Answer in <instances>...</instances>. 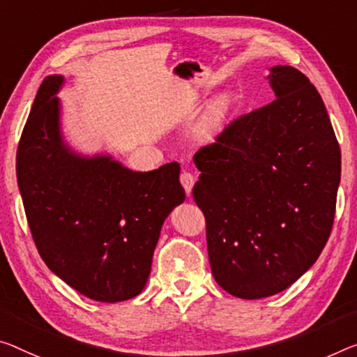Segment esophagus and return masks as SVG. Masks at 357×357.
I'll return each instance as SVG.
<instances>
[{
	"instance_id": "esophagus-1",
	"label": "esophagus",
	"mask_w": 357,
	"mask_h": 357,
	"mask_svg": "<svg viewBox=\"0 0 357 357\" xmlns=\"http://www.w3.org/2000/svg\"><path fill=\"white\" fill-rule=\"evenodd\" d=\"M180 183H182V186L185 188V191H186V195H191V190H193V185H195V177H193V174H190V172H186V171H183L182 174H180Z\"/></svg>"
}]
</instances>
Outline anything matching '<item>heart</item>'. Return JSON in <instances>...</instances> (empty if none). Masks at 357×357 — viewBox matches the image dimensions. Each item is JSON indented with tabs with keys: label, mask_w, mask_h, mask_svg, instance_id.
I'll return each mask as SVG.
<instances>
[{
	"label": "heart",
	"mask_w": 357,
	"mask_h": 357,
	"mask_svg": "<svg viewBox=\"0 0 357 357\" xmlns=\"http://www.w3.org/2000/svg\"><path fill=\"white\" fill-rule=\"evenodd\" d=\"M228 109H229V105H228L227 98H220V100L213 103V107L211 108V112H209L211 126L222 124L225 121V118H227Z\"/></svg>",
	"instance_id": "heart-1"
}]
</instances>
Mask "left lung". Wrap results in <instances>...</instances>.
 Instances as JSON below:
<instances>
[{
  "label": "left lung",
  "instance_id": "left-lung-1",
  "mask_svg": "<svg viewBox=\"0 0 357 357\" xmlns=\"http://www.w3.org/2000/svg\"><path fill=\"white\" fill-rule=\"evenodd\" d=\"M274 100L193 156L213 278L244 300L286 290L314 265L335 215L342 155L324 102L289 65L270 68Z\"/></svg>",
  "mask_w": 357,
  "mask_h": 357
}]
</instances>
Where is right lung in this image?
I'll use <instances>...</instances> for the list:
<instances>
[{
	"label": "right lung",
	"instance_id": "add662e5",
	"mask_svg": "<svg viewBox=\"0 0 357 357\" xmlns=\"http://www.w3.org/2000/svg\"><path fill=\"white\" fill-rule=\"evenodd\" d=\"M62 75H49L17 148V183L49 270L103 303L145 289L162 223L185 201L178 162L135 172L112 155L71 150L60 124Z\"/></svg>",
	"mask_w": 357,
	"mask_h": 357
}]
</instances>
